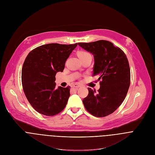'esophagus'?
Returning a JSON list of instances; mask_svg holds the SVG:
<instances>
[{
  "label": "esophagus",
  "mask_w": 155,
  "mask_h": 155,
  "mask_svg": "<svg viewBox=\"0 0 155 155\" xmlns=\"http://www.w3.org/2000/svg\"><path fill=\"white\" fill-rule=\"evenodd\" d=\"M81 86L80 85H78V84H73L71 85V87H74V88H79V87H80Z\"/></svg>",
  "instance_id": "esophagus-1"
}]
</instances>
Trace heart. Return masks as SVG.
Here are the masks:
<instances>
[{
  "label": "heart",
  "mask_w": 155,
  "mask_h": 155,
  "mask_svg": "<svg viewBox=\"0 0 155 155\" xmlns=\"http://www.w3.org/2000/svg\"><path fill=\"white\" fill-rule=\"evenodd\" d=\"M77 55L80 59H81L85 57H87V56L91 55L86 51H79L77 52Z\"/></svg>",
  "instance_id": "b5f03b06"
}]
</instances>
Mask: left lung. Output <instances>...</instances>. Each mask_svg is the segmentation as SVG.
I'll return each mask as SVG.
<instances>
[{"mask_svg":"<svg viewBox=\"0 0 155 155\" xmlns=\"http://www.w3.org/2000/svg\"><path fill=\"white\" fill-rule=\"evenodd\" d=\"M78 45L94 55L93 77L98 76L100 89H88L83 100L85 109L97 117L114 112L125 100L130 85V68L128 58L121 48L107 40H100Z\"/></svg>","mask_w":155,"mask_h":155,"instance_id":"8db88e82","label":"left lung"}]
</instances>
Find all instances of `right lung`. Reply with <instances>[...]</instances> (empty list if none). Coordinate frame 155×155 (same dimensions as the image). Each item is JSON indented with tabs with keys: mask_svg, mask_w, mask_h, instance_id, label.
<instances>
[{
	"mask_svg": "<svg viewBox=\"0 0 155 155\" xmlns=\"http://www.w3.org/2000/svg\"><path fill=\"white\" fill-rule=\"evenodd\" d=\"M75 44H49L30 51L22 69L24 94L32 107L44 115L51 117L62 111L70 97V88H57L55 75L62 72Z\"/></svg>",
	"mask_w": 155,
	"mask_h": 155,
	"instance_id": "obj_1",
	"label": "right lung"
}]
</instances>
